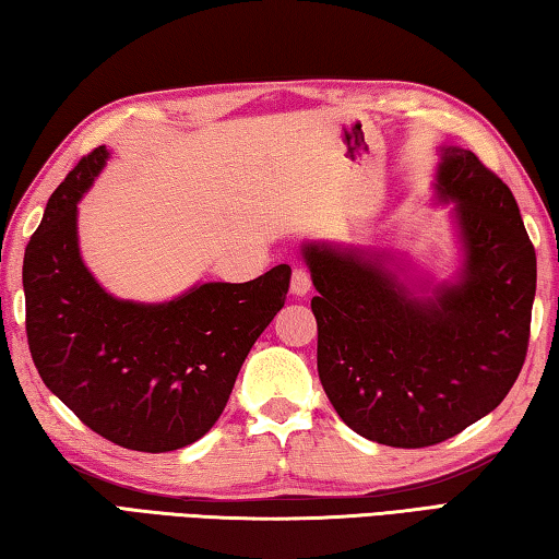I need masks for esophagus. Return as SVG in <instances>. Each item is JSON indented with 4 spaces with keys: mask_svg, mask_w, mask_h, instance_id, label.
<instances>
[{
    "mask_svg": "<svg viewBox=\"0 0 559 559\" xmlns=\"http://www.w3.org/2000/svg\"><path fill=\"white\" fill-rule=\"evenodd\" d=\"M290 293L296 298H302L310 293V276L306 269H293V276H290Z\"/></svg>",
    "mask_w": 559,
    "mask_h": 559,
    "instance_id": "1",
    "label": "esophagus"
}]
</instances>
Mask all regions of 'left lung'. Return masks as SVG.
Listing matches in <instances>:
<instances>
[{
  "label": "left lung",
  "mask_w": 559,
  "mask_h": 559,
  "mask_svg": "<svg viewBox=\"0 0 559 559\" xmlns=\"http://www.w3.org/2000/svg\"><path fill=\"white\" fill-rule=\"evenodd\" d=\"M431 202L453 204L459 263L443 281L386 251L300 246L320 382L340 419L384 447H433L484 419L527 353L537 261L513 192L471 150L439 145Z\"/></svg>",
  "instance_id": "1"
}]
</instances>
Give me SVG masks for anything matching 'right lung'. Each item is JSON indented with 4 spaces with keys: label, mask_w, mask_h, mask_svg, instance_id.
<instances>
[{
    "label": "right lung",
    "mask_w": 559,
    "mask_h": 559,
    "mask_svg": "<svg viewBox=\"0 0 559 559\" xmlns=\"http://www.w3.org/2000/svg\"><path fill=\"white\" fill-rule=\"evenodd\" d=\"M96 147L46 204L24 253L26 335L44 384L103 439L163 453L219 419L241 365L286 302L290 266L194 283L163 302L108 293L79 243V202L106 169Z\"/></svg>",
    "instance_id": "right-lung-1"
}]
</instances>
